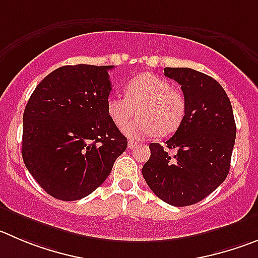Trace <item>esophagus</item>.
Returning <instances> with one entry per match:
<instances>
[{
	"label": "esophagus",
	"instance_id": "esophagus-1",
	"mask_svg": "<svg viewBox=\"0 0 258 258\" xmlns=\"http://www.w3.org/2000/svg\"><path fill=\"white\" fill-rule=\"evenodd\" d=\"M137 146L136 141H128V149H134Z\"/></svg>",
	"mask_w": 258,
	"mask_h": 258
}]
</instances>
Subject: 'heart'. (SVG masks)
I'll use <instances>...</instances> for the list:
<instances>
[{
  "instance_id": "1",
  "label": "heart",
  "mask_w": 258,
  "mask_h": 258,
  "mask_svg": "<svg viewBox=\"0 0 258 258\" xmlns=\"http://www.w3.org/2000/svg\"><path fill=\"white\" fill-rule=\"evenodd\" d=\"M139 108L140 117L123 127L131 139H143L158 132L165 136L179 127L186 113V99L172 84L153 74H144L126 85V96L110 95L107 110L117 126H123Z\"/></svg>"
}]
</instances>
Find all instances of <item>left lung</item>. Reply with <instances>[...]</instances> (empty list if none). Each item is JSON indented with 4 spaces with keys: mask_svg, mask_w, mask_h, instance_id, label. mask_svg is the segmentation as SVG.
<instances>
[{
    "mask_svg": "<svg viewBox=\"0 0 258 258\" xmlns=\"http://www.w3.org/2000/svg\"><path fill=\"white\" fill-rule=\"evenodd\" d=\"M164 75L180 85L186 113L165 147L151 143L143 175L151 191L172 206L201 201L223 183L230 168L235 121L232 104L220 84L187 67H165Z\"/></svg>",
    "mask_w": 258,
    "mask_h": 258,
    "instance_id": "1",
    "label": "left lung"
}]
</instances>
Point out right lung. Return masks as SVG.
Wrapping results in <instances>:
<instances>
[{
  "label": "right lung",
  "mask_w": 258,
  "mask_h": 258,
  "mask_svg": "<svg viewBox=\"0 0 258 258\" xmlns=\"http://www.w3.org/2000/svg\"><path fill=\"white\" fill-rule=\"evenodd\" d=\"M113 66H62L47 75L23 115V160L54 199L75 201L107 179L127 148L107 110Z\"/></svg>",
  "instance_id": "obj_1"
}]
</instances>
